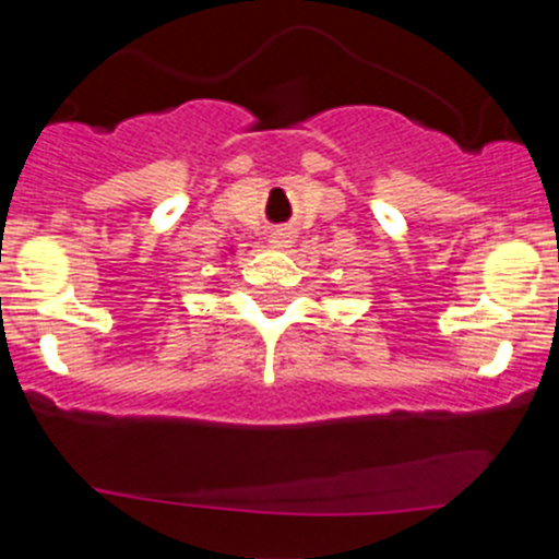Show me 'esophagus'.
Returning <instances> with one entry per match:
<instances>
[{"instance_id": "esophagus-1", "label": "esophagus", "mask_w": 559, "mask_h": 559, "mask_svg": "<svg viewBox=\"0 0 559 559\" xmlns=\"http://www.w3.org/2000/svg\"><path fill=\"white\" fill-rule=\"evenodd\" d=\"M270 243L289 246L292 243V233H289V229H275V233H270Z\"/></svg>"}]
</instances>
